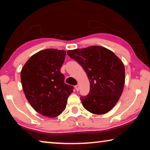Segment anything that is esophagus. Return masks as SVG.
<instances>
[{"mask_svg":"<svg viewBox=\"0 0 150 150\" xmlns=\"http://www.w3.org/2000/svg\"><path fill=\"white\" fill-rule=\"evenodd\" d=\"M75 88L76 89V91H79V85H75Z\"/></svg>","mask_w":150,"mask_h":150,"instance_id":"34e87169","label":"esophagus"}]
</instances>
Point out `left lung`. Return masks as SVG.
Wrapping results in <instances>:
<instances>
[{
    "instance_id": "obj_1",
    "label": "left lung",
    "mask_w": 150,
    "mask_h": 150,
    "mask_svg": "<svg viewBox=\"0 0 150 150\" xmlns=\"http://www.w3.org/2000/svg\"><path fill=\"white\" fill-rule=\"evenodd\" d=\"M67 53L82 66L89 80V94L81 97L83 106L95 115L107 113L122 93L125 83L122 62L112 51L98 45L68 50Z\"/></svg>"
}]
</instances>
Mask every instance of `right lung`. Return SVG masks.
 <instances>
[{"instance_id":"add662e5","label":"right lung","mask_w":150,"mask_h":150,"mask_svg":"<svg viewBox=\"0 0 150 150\" xmlns=\"http://www.w3.org/2000/svg\"><path fill=\"white\" fill-rule=\"evenodd\" d=\"M65 50L46 49L33 55L20 73L22 88L30 105L40 115L54 118L65 110L73 87L64 83L60 71Z\"/></svg>"}]
</instances>
